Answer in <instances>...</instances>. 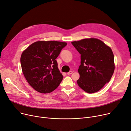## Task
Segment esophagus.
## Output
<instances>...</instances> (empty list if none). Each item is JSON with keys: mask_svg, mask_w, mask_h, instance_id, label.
<instances>
[{"mask_svg": "<svg viewBox=\"0 0 131 131\" xmlns=\"http://www.w3.org/2000/svg\"><path fill=\"white\" fill-rule=\"evenodd\" d=\"M73 73V72L72 71H70L69 72H68L67 74V75H70V74H72Z\"/></svg>", "mask_w": 131, "mask_h": 131, "instance_id": "esophagus-1", "label": "esophagus"}]
</instances>
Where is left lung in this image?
Masks as SVG:
<instances>
[{
	"instance_id": "1",
	"label": "left lung",
	"mask_w": 131,
	"mask_h": 131,
	"mask_svg": "<svg viewBox=\"0 0 131 131\" xmlns=\"http://www.w3.org/2000/svg\"><path fill=\"white\" fill-rule=\"evenodd\" d=\"M72 44L81 54L78 85L89 93L98 92L111 80L114 72L111 48L96 38L73 41Z\"/></svg>"
}]
</instances>
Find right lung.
Masks as SVG:
<instances>
[{"label": "right lung", "instance_id": "add662e5", "mask_svg": "<svg viewBox=\"0 0 131 131\" xmlns=\"http://www.w3.org/2000/svg\"><path fill=\"white\" fill-rule=\"evenodd\" d=\"M66 42L40 41L31 44L22 52L20 64L29 84L39 92L54 90L63 79L56 59Z\"/></svg>", "mask_w": 131, "mask_h": 131}]
</instances>
